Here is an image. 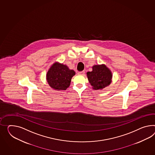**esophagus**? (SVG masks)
I'll return each mask as SVG.
<instances>
[{"mask_svg":"<svg viewBox=\"0 0 155 155\" xmlns=\"http://www.w3.org/2000/svg\"><path fill=\"white\" fill-rule=\"evenodd\" d=\"M84 74H85V71H84L78 72V74L79 75H84Z\"/></svg>","mask_w":155,"mask_h":155,"instance_id":"obj_1","label":"esophagus"}]
</instances>
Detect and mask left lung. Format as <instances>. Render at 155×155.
Returning a JSON list of instances; mask_svg holds the SVG:
<instances>
[{
	"label": "left lung",
	"mask_w": 155,
	"mask_h": 155,
	"mask_svg": "<svg viewBox=\"0 0 155 155\" xmlns=\"http://www.w3.org/2000/svg\"><path fill=\"white\" fill-rule=\"evenodd\" d=\"M87 77L93 88L98 90L111 83L112 74L105 65H95L93 67L92 71L87 72Z\"/></svg>",
	"instance_id": "8db88e82"
}]
</instances>
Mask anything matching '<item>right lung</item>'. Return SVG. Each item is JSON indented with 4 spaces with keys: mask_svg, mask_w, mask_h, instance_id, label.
<instances>
[{
    "mask_svg": "<svg viewBox=\"0 0 155 155\" xmlns=\"http://www.w3.org/2000/svg\"><path fill=\"white\" fill-rule=\"evenodd\" d=\"M75 74V71L70 70L67 66L55 63L47 72V80L52 88L56 90H66L70 86L71 78Z\"/></svg>",
    "mask_w": 155,
    "mask_h": 155,
    "instance_id": "obj_1",
    "label": "right lung"
}]
</instances>
